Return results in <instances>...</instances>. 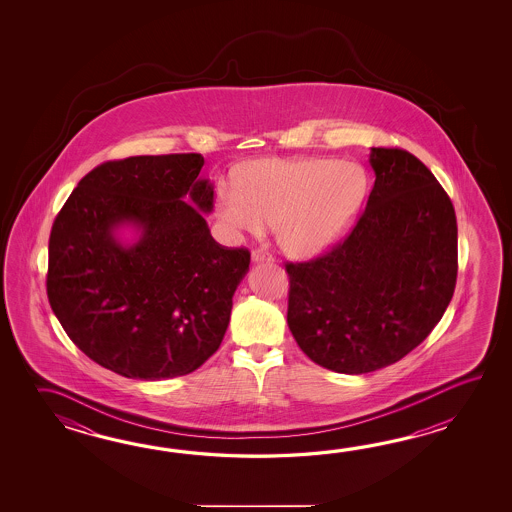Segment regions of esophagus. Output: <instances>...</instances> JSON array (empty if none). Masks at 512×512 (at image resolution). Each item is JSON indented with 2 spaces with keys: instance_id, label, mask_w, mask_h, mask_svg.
Segmentation results:
<instances>
[{
  "instance_id": "obj_1",
  "label": "esophagus",
  "mask_w": 512,
  "mask_h": 512,
  "mask_svg": "<svg viewBox=\"0 0 512 512\" xmlns=\"http://www.w3.org/2000/svg\"><path fill=\"white\" fill-rule=\"evenodd\" d=\"M271 252L263 251V249H256V251H252V261L254 263H261V261H272Z\"/></svg>"
}]
</instances>
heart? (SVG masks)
Masks as SVG:
<instances>
[{"mask_svg":"<svg viewBox=\"0 0 512 512\" xmlns=\"http://www.w3.org/2000/svg\"><path fill=\"white\" fill-rule=\"evenodd\" d=\"M368 194L364 170L333 159H260L238 188L218 197V214L232 230L261 234L276 227L283 251L313 258L331 249L353 225Z\"/></svg>","mask_w":512,"mask_h":512,"instance_id":"heart-1","label":"heart"}]
</instances>
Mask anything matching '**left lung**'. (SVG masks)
<instances>
[{
	"instance_id": "1",
	"label": "left lung",
	"mask_w": 512,
	"mask_h": 512,
	"mask_svg": "<svg viewBox=\"0 0 512 512\" xmlns=\"http://www.w3.org/2000/svg\"><path fill=\"white\" fill-rule=\"evenodd\" d=\"M366 210L348 238L304 263H287V324L318 366L360 375L403 359L452 300L456 212L415 155L371 148Z\"/></svg>"
}]
</instances>
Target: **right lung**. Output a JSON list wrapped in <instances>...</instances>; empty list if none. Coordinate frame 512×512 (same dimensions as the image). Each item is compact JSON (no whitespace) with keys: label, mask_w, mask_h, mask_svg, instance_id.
<instances>
[{"label":"right lung","mask_w":512,"mask_h":512,"mask_svg":"<svg viewBox=\"0 0 512 512\" xmlns=\"http://www.w3.org/2000/svg\"><path fill=\"white\" fill-rule=\"evenodd\" d=\"M203 164L201 153L100 164L53 223L49 304L78 349L122 377L192 373L229 327L251 252L212 238L214 188L199 179ZM122 226L138 232L133 244L116 238Z\"/></svg>","instance_id":"add662e5"}]
</instances>
